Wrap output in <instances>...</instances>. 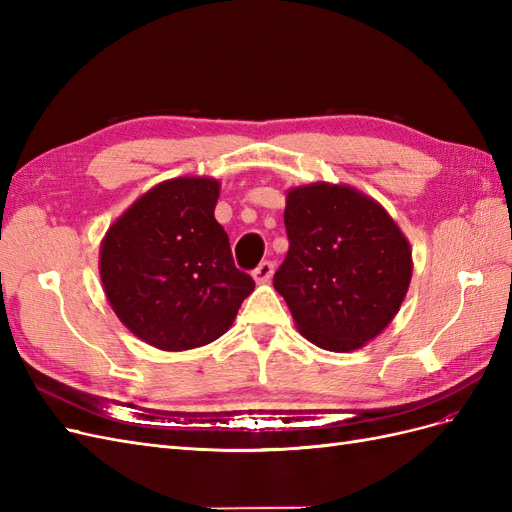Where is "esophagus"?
Returning a JSON list of instances; mask_svg holds the SVG:
<instances>
[{
    "mask_svg": "<svg viewBox=\"0 0 512 512\" xmlns=\"http://www.w3.org/2000/svg\"><path fill=\"white\" fill-rule=\"evenodd\" d=\"M252 275H254V280L258 284H267L271 280V275H273V262H269V260L260 262V265L254 269Z\"/></svg>",
    "mask_w": 512,
    "mask_h": 512,
    "instance_id": "1",
    "label": "esophagus"
}]
</instances>
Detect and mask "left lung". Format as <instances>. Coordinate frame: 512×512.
Returning <instances> with one entry per match:
<instances>
[{
	"mask_svg": "<svg viewBox=\"0 0 512 512\" xmlns=\"http://www.w3.org/2000/svg\"><path fill=\"white\" fill-rule=\"evenodd\" d=\"M288 254L273 277L299 333L331 352L363 348L397 316L412 280L404 232L371 196L316 181L286 192Z\"/></svg>",
	"mask_w": 512,
	"mask_h": 512,
	"instance_id": "left-lung-1",
	"label": "left lung"
}]
</instances>
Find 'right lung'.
I'll return each mask as SVG.
<instances>
[{"mask_svg": "<svg viewBox=\"0 0 512 512\" xmlns=\"http://www.w3.org/2000/svg\"><path fill=\"white\" fill-rule=\"evenodd\" d=\"M220 181L177 177L153 185L106 230L100 277L117 318L145 344L192 350L222 337L254 280L235 267L215 220Z\"/></svg>", "mask_w": 512, "mask_h": 512, "instance_id": "obj_1", "label": "right lung"}]
</instances>
